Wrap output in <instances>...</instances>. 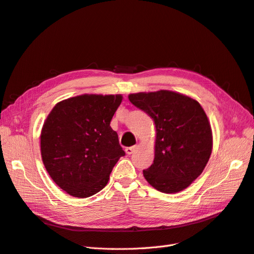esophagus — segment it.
Segmentation results:
<instances>
[{
    "mask_svg": "<svg viewBox=\"0 0 254 254\" xmlns=\"http://www.w3.org/2000/svg\"><path fill=\"white\" fill-rule=\"evenodd\" d=\"M136 148H137V146L133 145V146H130V147H126L125 151H126L127 155H131V153H133L136 150Z\"/></svg>",
    "mask_w": 254,
    "mask_h": 254,
    "instance_id": "34e87169",
    "label": "esophagus"
}]
</instances>
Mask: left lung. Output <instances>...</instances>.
Listing matches in <instances>:
<instances>
[{
  "label": "left lung",
  "instance_id": "8db88e82",
  "mask_svg": "<svg viewBox=\"0 0 254 254\" xmlns=\"http://www.w3.org/2000/svg\"><path fill=\"white\" fill-rule=\"evenodd\" d=\"M149 114L157 129L153 163L143 175L156 190L172 194L187 189L202 173L212 152V131L195 99L161 90L128 96Z\"/></svg>",
  "mask_w": 254,
  "mask_h": 254
}]
</instances>
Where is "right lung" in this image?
<instances>
[{
    "instance_id": "add662e5",
    "label": "right lung",
    "mask_w": 254,
    "mask_h": 254,
    "mask_svg": "<svg viewBox=\"0 0 254 254\" xmlns=\"http://www.w3.org/2000/svg\"><path fill=\"white\" fill-rule=\"evenodd\" d=\"M122 95H81L54 107L41 132V156L51 178L67 194L87 198L108 183L125 151L110 122Z\"/></svg>"
}]
</instances>
